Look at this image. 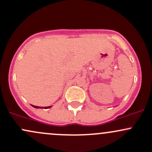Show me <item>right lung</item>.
<instances>
[{"mask_svg": "<svg viewBox=\"0 0 152 152\" xmlns=\"http://www.w3.org/2000/svg\"><path fill=\"white\" fill-rule=\"evenodd\" d=\"M32 107H35V108H36V109H39V108H43V109H48V108H50V107H36V106H33V105H32Z\"/></svg>", "mask_w": 152, "mask_h": 152, "instance_id": "obj_1", "label": "right lung"}]
</instances>
